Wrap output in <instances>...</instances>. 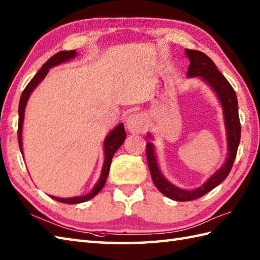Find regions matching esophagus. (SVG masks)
Here are the masks:
<instances>
[{
    "mask_svg": "<svg viewBox=\"0 0 260 260\" xmlns=\"http://www.w3.org/2000/svg\"><path fill=\"white\" fill-rule=\"evenodd\" d=\"M127 128L133 134L143 133L145 126V117L142 113H133L131 114L126 120Z\"/></svg>",
    "mask_w": 260,
    "mask_h": 260,
    "instance_id": "1",
    "label": "esophagus"
}]
</instances>
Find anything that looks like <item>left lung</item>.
<instances>
[{"mask_svg":"<svg viewBox=\"0 0 260 260\" xmlns=\"http://www.w3.org/2000/svg\"><path fill=\"white\" fill-rule=\"evenodd\" d=\"M185 54L190 60L186 76L190 77V78H192V77H199L204 82H207L210 88L215 92V95L218 96L220 103H221L225 129H227L228 156L225 158V162L222 167L212 176H210L206 183H203L201 186L197 187L194 190H183L173 185L164 178L158 169L154 146L152 143H147V164L154 184L165 197L175 201L196 200V199L207 194L209 191H211L215 186L221 183L227 178L231 168H233L241 135V125L238 115V101H237L236 91L234 90V88L231 87L229 81L224 78V76L220 73L218 68L215 67L214 62L207 54L198 50H190V49H185ZM147 136L151 137V134H147Z\"/></svg>","mask_w":260,"mask_h":260,"instance_id":"left-lung-1","label":"left lung"}]
</instances>
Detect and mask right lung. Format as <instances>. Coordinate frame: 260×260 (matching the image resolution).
<instances>
[{
    "mask_svg": "<svg viewBox=\"0 0 260 260\" xmlns=\"http://www.w3.org/2000/svg\"><path fill=\"white\" fill-rule=\"evenodd\" d=\"M76 56H77V52L75 50L60 51L56 54H53V56L49 59L46 63H43L41 69L38 71L36 76L33 77L29 84L26 85L23 92H22L21 98H20V104H19V125H18V141H19V146H20V151L22 153V155H23V148H22V127H23L25 106H26L27 101H29L31 92L47 76L49 69L54 67V66H58L60 63L68 61V60L75 58ZM125 139H126V133H125V128H124L123 124H119L116 126L115 128L107 135L106 139H105V142H104L105 161H104V165L102 169V174H101V178H99L96 185L93 186V189L89 193H87V194H85V196H79V197H74V198H64L63 199V198H57L53 196H50V198H52L53 200H56V201L62 202V203H68V204L86 202L88 200H90V199H92L99 191L103 189L105 183H106L107 176L109 173L110 163H112V158L114 156V154L116 153V151H117L120 147V145L123 144Z\"/></svg>",
    "mask_w": 260,
    "mask_h": 260,
    "instance_id": "right-lung-1",
    "label": "right lung"
}]
</instances>
